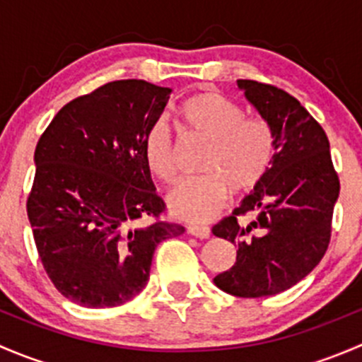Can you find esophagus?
I'll list each match as a JSON object with an SVG mask.
<instances>
[{
    "mask_svg": "<svg viewBox=\"0 0 362 362\" xmlns=\"http://www.w3.org/2000/svg\"><path fill=\"white\" fill-rule=\"evenodd\" d=\"M187 233L189 235L196 236V238H210V228H206V226H198V224H191L187 226Z\"/></svg>",
    "mask_w": 362,
    "mask_h": 362,
    "instance_id": "1",
    "label": "esophagus"
}]
</instances>
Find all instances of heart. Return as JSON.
Wrapping results in <instances>:
<instances>
[{
  "label": "heart",
  "instance_id": "b5f03b06",
  "mask_svg": "<svg viewBox=\"0 0 362 362\" xmlns=\"http://www.w3.org/2000/svg\"><path fill=\"white\" fill-rule=\"evenodd\" d=\"M178 119L189 134L208 141V148L202 163L203 177L171 189L168 208L184 221L206 222L226 206L229 189L245 194L264 180L275 159V133L264 120L245 119L240 105L214 90L185 100L178 108ZM144 158L154 177L166 184L175 180L173 136L163 120L148 127Z\"/></svg>",
  "mask_w": 362,
  "mask_h": 362
}]
</instances>
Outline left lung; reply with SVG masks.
<instances>
[{"label": "left lung", "mask_w": 362, "mask_h": 362, "mask_svg": "<svg viewBox=\"0 0 362 362\" xmlns=\"http://www.w3.org/2000/svg\"><path fill=\"white\" fill-rule=\"evenodd\" d=\"M236 83L275 133L276 152L264 180L211 229L238 247L233 268L214 284L238 298H264L291 289L324 257L339 180L326 133L296 98L254 80ZM243 213L255 215L249 225L238 222Z\"/></svg>", "instance_id": "8db88e82"}]
</instances>
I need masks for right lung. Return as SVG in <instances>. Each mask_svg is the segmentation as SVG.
<instances>
[{
  "label": "right lung",
  "mask_w": 362,
  "mask_h": 362,
  "mask_svg": "<svg viewBox=\"0 0 362 362\" xmlns=\"http://www.w3.org/2000/svg\"><path fill=\"white\" fill-rule=\"evenodd\" d=\"M170 87L117 80L64 105L40 136L28 217L56 289L86 308L119 306L148 282L156 247L184 226L159 221L144 158ZM156 221L148 226L137 222Z\"/></svg>",
  "instance_id": "right-lung-1"
}]
</instances>
